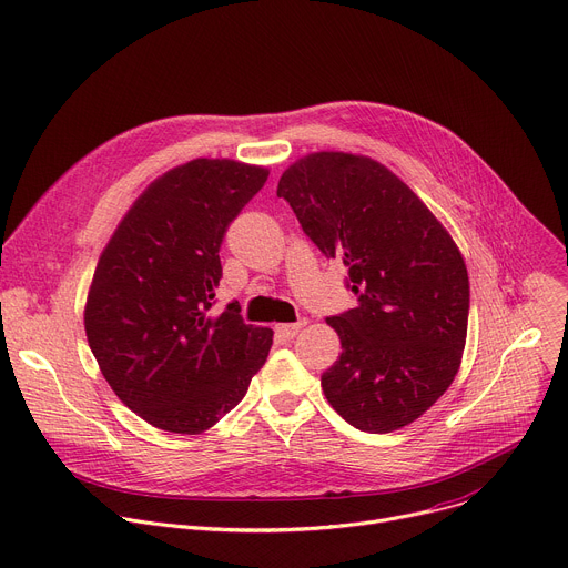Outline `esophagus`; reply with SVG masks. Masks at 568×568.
Listing matches in <instances>:
<instances>
[{
  "instance_id": "1",
  "label": "esophagus",
  "mask_w": 568,
  "mask_h": 568,
  "mask_svg": "<svg viewBox=\"0 0 568 568\" xmlns=\"http://www.w3.org/2000/svg\"><path fill=\"white\" fill-rule=\"evenodd\" d=\"M305 324H307L305 320H298V322H294V324H276L274 331H276V335H281V337H285V339H294L296 333H298Z\"/></svg>"
}]
</instances>
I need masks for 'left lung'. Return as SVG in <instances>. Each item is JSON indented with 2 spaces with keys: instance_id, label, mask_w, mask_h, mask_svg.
I'll list each match as a JSON object with an SVG mask.
<instances>
[{
  "instance_id": "1",
  "label": "left lung",
  "mask_w": 568,
  "mask_h": 568,
  "mask_svg": "<svg viewBox=\"0 0 568 568\" xmlns=\"http://www.w3.org/2000/svg\"><path fill=\"white\" fill-rule=\"evenodd\" d=\"M278 196L326 257L348 270L355 307L326 317L342 355L322 387L337 415L392 433L448 389L467 342L469 274L462 255L396 174L342 151L294 163Z\"/></svg>"
}]
</instances>
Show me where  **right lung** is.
<instances>
[{
    "label": "right lung",
    "mask_w": 568,
    "mask_h": 568,
    "mask_svg": "<svg viewBox=\"0 0 568 568\" xmlns=\"http://www.w3.org/2000/svg\"><path fill=\"white\" fill-rule=\"evenodd\" d=\"M270 172L190 161L153 181L101 253L85 303L99 369L138 417L199 435L246 394L274 333L246 326L237 301L215 313L220 246Z\"/></svg>",
    "instance_id": "obj_1"
}]
</instances>
